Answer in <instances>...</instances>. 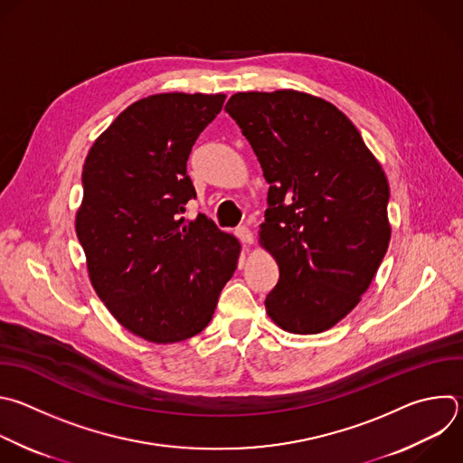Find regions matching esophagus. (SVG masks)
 <instances>
[{
	"label": "esophagus",
	"mask_w": 463,
	"mask_h": 463,
	"mask_svg": "<svg viewBox=\"0 0 463 463\" xmlns=\"http://www.w3.org/2000/svg\"><path fill=\"white\" fill-rule=\"evenodd\" d=\"M236 236L240 238V241L243 245H252L254 243V236H252V232L247 227H238L236 229Z\"/></svg>",
	"instance_id": "obj_1"
}]
</instances>
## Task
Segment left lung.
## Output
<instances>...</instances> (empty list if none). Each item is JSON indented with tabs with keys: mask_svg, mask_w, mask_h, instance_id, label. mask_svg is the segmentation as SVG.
I'll return each instance as SVG.
<instances>
[{
	"mask_svg": "<svg viewBox=\"0 0 463 463\" xmlns=\"http://www.w3.org/2000/svg\"><path fill=\"white\" fill-rule=\"evenodd\" d=\"M225 110L269 184L260 245L279 279L265 313L287 333H324L360 303L387 252V176L353 121L318 96L236 92Z\"/></svg>",
	"mask_w": 463,
	"mask_h": 463,
	"instance_id": "obj_1",
	"label": "left lung"
}]
</instances>
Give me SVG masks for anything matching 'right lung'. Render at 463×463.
Segmentation results:
<instances>
[{
    "mask_svg": "<svg viewBox=\"0 0 463 463\" xmlns=\"http://www.w3.org/2000/svg\"><path fill=\"white\" fill-rule=\"evenodd\" d=\"M225 94L164 92L128 105L92 143L81 173L76 234L90 283L128 333L175 344L202 333L241 245L205 214L187 160Z\"/></svg>",
    "mask_w": 463,
    "mask_h": 463,
    "instance_id": "1",
    "label": "right lung"
}]
</instances>
